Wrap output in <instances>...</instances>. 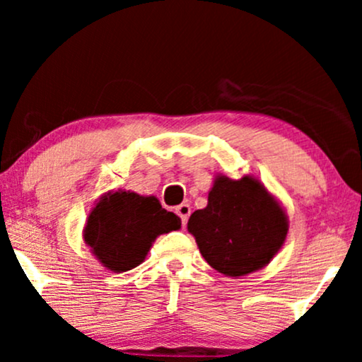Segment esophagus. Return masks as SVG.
I'll return each instance as SVG.
<instances>
[{"label":"esophagus","mask_w":362,"mask_h":362,"mask_svg":"<svg viewBox=\"0 0 362 362\" xmlns=\"http://www.w3.org/2000/svg\"><path fill=\"white\" fill-rule=\"evenodd\" d=\"M175 211H177V214L180 216V221H182V224H184V226H185L187 221H189V216H190V206H189V204H185V202H184V204L178 206Z\"/></svg>","instance_id":"esophagus-1"}]
</instances>
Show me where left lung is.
Returning a JSON list of instances; mask_svg holds the SVG:
<instances>
[{
  "label": "left lung",
  "instance_id": "left-lung-1",
  "mask_svg": "<svg viewBox=\"0 0 362 362\" xmlns=\"http://www.w3.org/2000/svg\"><path fill=\"white\" fill-rule=\"evenodd\" d=\"M187 230L207 264L236 279L260 271L277 255L289 221L284 207L259 178L218 175L207 206L190 214Z\"/></svg>",
  "mask_w": 362,
  "mask_h": 362
}]
</instances>
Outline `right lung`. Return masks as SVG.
<instances>
[{"instance_id":"add662e5","label":"right lung","mask_w":362,"mask_h":362,"mask_svg":"<svg viewBox=\"0 0 362 362\" xmlns=\"http://www.w3.org/2000/svg\"><path fill=\"white\" fill-rule=\"evenodd\" d=\"M180 226V218L163 209L155 195L119 189L98 199L86 219L83 240L103 267L120 274L144 262L158 236Z\"/></svg>"}]
</instances>
